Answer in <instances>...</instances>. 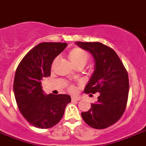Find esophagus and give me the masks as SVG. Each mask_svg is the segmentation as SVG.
<instances>
[{
    "label": "esophagus",
    "instance_id": "obj_1",
    "mask_svg": "<svg viewBox=\"0 0 146 146\" xmlns=\"http://www.w3.org/2000/svg\"><path fill=\"white\" fill-rule=\"evenodd\" d=\"M81 98L79 96H73L72 97V101H79Z\"/></svg>",
    "mask_w": 146,
    "mask_h": 146
}]
</instances>
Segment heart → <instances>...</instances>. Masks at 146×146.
<instances>
[{"instance_id": "b5f03b06", "label": "heart", "mask_w": 146, "mask_h": 146, "mask_svg": "<svg viewBox=\"0 0 146 146\" xmlns=\"http://www.w3.org/2000/svg\"><path fill=\"white\" fill-rule=\"evenodd\" d=\"M68 58L73 65L75 67L78 66H85L89 61V56L84 50L75 47L71 49L68 52ZM68 90L71 92H74L76 90V88L73 84L68 85Z\"/></svg>"}]
</instances>
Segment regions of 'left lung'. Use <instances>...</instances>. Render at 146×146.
I'll return each mask as SVG.
<instances>
[{
	"label": "left lung",
	"mask_w": 146,
	"mask_h": 146,
	"mask_svg": "<svg viewBox=\"0 0 146 146\" xmlns=\"http://www.w3.org/2000/svg\"><path fill=\"white\" fill-rule=\"evenodd\" d=\"M90 52L95 60V69L84 88L86 94L100 93L98 101L91 104L82 117L96 129H104L121 118L126 108L129 90L128 75L114 50L100 42H76Z\"/></svg>",
	"instance_id": "1"
}]
</instances>
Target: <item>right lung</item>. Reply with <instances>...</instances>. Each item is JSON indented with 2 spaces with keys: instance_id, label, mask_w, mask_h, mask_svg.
I'll return each mask as SVG.
<instances>
[{
  "instance_id": "add662e5",
  "label": "right lung",
  "mask_w": 146,
  "mask_h": 146,
  "mask_svg": "<svg viewBox=\"0 0 146 146\" xmlns=\"http://www.w3.org/2000/svg\"><path fill=\"white\" fill-rule=\"evenodd\" d=\"M67 43L43 42L26 54L15 71L13 90L18 109L29 124L50 128L58 123L71 98L44 93L41 80L50 76L51 64Z\"/></svg>"
}]
</instances>
